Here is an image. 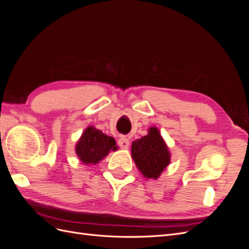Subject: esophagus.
<instances>
[{
  "label": "esophagus",
  "mask_w": 249,
  "mask_h": 249,
  "mask_svg": "<svg viewBox=\"0 0 249 249\" xmlns=\"http://www.w3.org/2000/svg\"><path fill=\"white\" fill-rule=\"evenodd\" d=\"M117 143H118V145L122 147V148H127L129 147V145H130V141H129V139H127L126 137H124V136H122L120 137L119 139H118V141H117Z\"/></svg>",
  "instance_id": "esophagus-1"
}]
</instances>
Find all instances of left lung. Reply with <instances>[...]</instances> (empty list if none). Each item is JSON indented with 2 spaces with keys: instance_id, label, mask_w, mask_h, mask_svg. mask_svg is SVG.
<instances>
[{
  "instance_id": "1",
  "label": "left lung",
  "mask_w": 249,
  "mask_h": 249,
  "mask_svg": "<svg viewBox=\"0 0 249 249\" xmlns=\"http://www.w3.org/2000/svg\"><path fill=\"white\" fill-rule=\"evenodd\" d=\"M132 158L137 168L146 178L157 179L170 163V153L156 126L148 134L132 142Z\"/></svg>"
}]
</instances>
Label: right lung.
Returning a JSON list of instances; mask_svg holds the SVG:
<instances>
[{"label":"right lung","instance_id":"add662e5","mask_svg":"<svg viewBox=\"0 0 249 249\" xmlns=\"http://www.w3.org/2000/svg\"><path fill=\"white\" fill-rule=\"evenodd\" d=\"M116 141L94 126H88L76 144V154L84 164H97L111 150H116Z\"/></svg>","mask_w":249,"mask_h":249}]
</instances>
